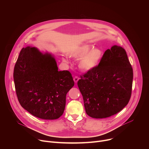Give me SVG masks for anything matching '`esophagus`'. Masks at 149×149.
Listing matches in <instances>:
<instances>
[{
	"instance_id": "1",
	"label": "esophagus",
	"mask_w": 149,
	"mask_h": 149,
	"mask_svg": "<svg viewBox=\"0 0 149 149\" xmlns=\"http://www.w3.org/2000/svg\"><path fill=\"white\" fill-rule=\"evenodd\" d=\"M79 77H77V76H75L74 78V82H75V83H77V82H78V81L79 80Z\"/></svg>"
}]
</instances>
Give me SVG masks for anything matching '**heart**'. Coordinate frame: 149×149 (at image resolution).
<instances>
[{"mask_svg":"<svg viewBox=\"0 0 149 149\" xmlns=\"http://www.w3.org/2000/svg\"><path fill=\"white\" fill-rule=\"evenodd\" d=\"M70 56L75 59H80L78 67L84 71L95 69L101 61L103 52L99 48H94L91 44H85L74 49L70 53ZM63 61L68 63L67 58H63Z\"/></svg>","mask_w":149,"mask_h":149,"instance_id":"obj_1","label":"heart"}]
</instances>
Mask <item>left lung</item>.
Returning <instances> with one entry per match:
<instances>
[{"instance_id":"obj_1","label":"left lung","mask_w":149,"mask_h":149,"mask_svg":"<svg viewBox=\"0 0 149 149\" xmlns=\"http://www.w3.org/2000/svg\"><path fill=\"white\" fill-rule=\"evenodd\" d=\"M133 68L124 48L114 45L106 50L100 64L78 81L86 113L94 118L113 116L131 97Z\"/></svg>"}]
</instances>
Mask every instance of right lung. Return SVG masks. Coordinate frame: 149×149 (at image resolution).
Returning <instances> with one entry per match:
<instances>
[{
	"label": "right lung",
	"instance_id": "1",
	"mask_svg": "<svg viewBox=\"0 0 149 149\" xmlns=\"http://www.w3.org/2000/svg\"><path fill=\"white\" fill-rule=\"evenodd\" d=\"M18 101L32 115L44 120L59 118L67 93L74 86L68 71H59L50 53L27 47L20 51L13 71Z\"/></svg>",
	"mask_w": 149,
	"mask_h": 149
}]
</instances>
